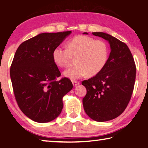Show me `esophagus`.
Instances as JSON below:
<instances>
[{
    "instance_id": "1",
    "label": "esophagus",
    "mask_w": 148,
    "mask_h": 148,
    "mask_svg": "<svg viewBox=\"0 0 148 148\" xmlns=\"http://www.w3.org/2000/svg\"><path fill=\"white\" fill-rule=\"evenodd\" d=\"M72 82V84H73L74 86H77V85L79 84V82H78V81H75V80H73Z\"/></svg>"
}]
</instances>
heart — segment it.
<instances>
[{
	"label": "heart",
	"mask_w": 148,
	"mask_h": 148,
	"mask_svg": "<svg viewBox=\"0 0 148 148\" xmlns=\"http://www.w3.org/2000/svg\"><path fill=\"white\" fill-rule=\"evenodd\" d=\"M76 65L66 69L64 75L71 79L82 77L94 76L106 66L109 58V47L106 42L91 36L78 35L66 43V48L57 46L52 51V58L57 66H69L72 58H76Z\"/></svg>",
	"instance_id": "obj_1"
}]
</instances>
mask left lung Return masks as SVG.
<instances>
[{
  "label": "left lung",
  "mask_w": 148,
  "mask_h": 148,
  "mask_svg": "<svg viewBox=\"0 0 148 148\" xmlns=\"http://www.w3.org/2000/svg\"><path fill=\"white\" fill-rule=\"evenodd\" d=\"M92 34L108 41L111 51L104 69L82 82L87 89L82 101L85 112L90 118L103 122L116 118L127 108L134 89L136 65L124 42L104 32Z\"/></svg>",
  "instance_id": "left-lung-1"
}]
</instances>
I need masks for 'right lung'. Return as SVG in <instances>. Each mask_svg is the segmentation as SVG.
<instances>
[{
  "label": "right lung",
  "mask_w": 148,
  "mask_h": 148,
  "mask_svg": "<svg viewBox=\"0 0 148 148\" xmlns=\"http://www.w3.org/2000/svg\"><path fill=\"white\" fill-rule=\"evenodd\" d=\"M71 31L45 32L19 45L10 67L15 98L22 112L32 121L47 123L59 116L62 97L73 87L61 76L52 51Z\"/></svg>",
  "instance_id": "obj_1"
}]
</instances>
